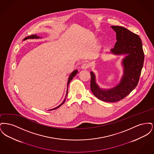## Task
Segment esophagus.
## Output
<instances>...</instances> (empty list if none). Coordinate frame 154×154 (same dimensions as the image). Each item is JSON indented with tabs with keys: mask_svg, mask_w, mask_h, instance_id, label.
<instances>
[{
	"mask_svg": "<svg viewBox=\"0 0 154 154\" xmlns=\"http://www.w3.org/2000/svg\"><path fill=\"white\" fill-rule=\"evenodd\" d=\"M89 67V64L87 63H84L82 65H81V68L82 69H87Z\"/></svg>",
	"mask_w": 154,
	"mask_h": 154,
	"instance_id": "1",
	"label": "esophagus"
}]
</instances>
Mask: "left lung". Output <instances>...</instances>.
<instances>
[{
  "label": "left lung",
  "instance_id": "obj_1",
  "mask_svg": "<svg viewBox=\"0 0 154 154\" xmlns=\"http://www.w3.org/2000/svg\"><path fill=\"white\" fill-rule=\"evenodd\" d=\"M116 32L117 42L111 52L115 55H125L122 60L124 74L119 84L109 89L99 88L96 82L95 74L91 72V89L93 94L100 100L116 102L123 99L136 87L144 64V54L140 37L119 26H111Z\"/></svg>",
  "mask_w": 154,
  "mask_h": 154
}]
</instances>
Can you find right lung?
<instances>
[{"label": "right lung", "instance_id": "right-lung-1", "mask_svg": "<svg viewBox=\"0 0 154 154\" xmlns=\"http://www.w3.org/2000/svg\"><path fill=\"white\" fill-rule=\"evenodd\" d=\"M40 37L38 36H36V35H30L29 36L26 37H25V38H24V40H26V39H28V38H39ZM78 73V70H74L73 72L72 73L70 74V75H69V79H68V81H67V91H66V97H65V99H64V100H63V102L59 106H58V107H55V108H54V109H52L51 110H49L48 111H50V110H55V109H58L59 108L60 106H61L65 102V100H66V96L67 95V93H68V85H69V83L70 82V81L73 80V79L74 77H75V75L77 74Z\"/></svg>", "mask_w": 154, "mask_h": 154}]
</instances>
